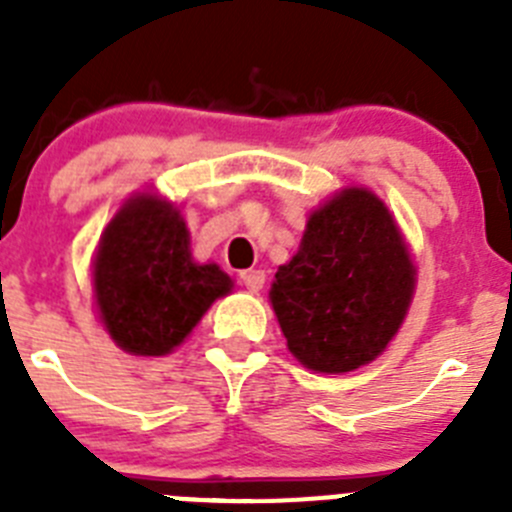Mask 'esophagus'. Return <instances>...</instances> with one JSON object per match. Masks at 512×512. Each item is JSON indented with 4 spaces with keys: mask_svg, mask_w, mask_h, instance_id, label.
Masks as SVG:
<instances>
[{
    "mask_svg": "<svg viewBox=\"0 0 512 512\" xmlns=\"http://www.w3.org/2000/svg\"><path fill=\"white\" fill-rule=\"evenodd\" d=\"M241 282L246 284L248 292H261L266 282V274L261 269H248L241 274Z\"/></svg>",
    "mask_w": 512,
    "mask_h": 512,
    "instance_id": "esophagus-1",
    "label": "esophagus"
}]
</instances>
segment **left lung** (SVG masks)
I'll use <instances>...</instances> for the list:
<instances>
[{"label": "left lung", "instance_id": "obj_1", "mask_svg": "<svg viewBox=\"0 0 512 512\" xmlns=\"http://www.w3.org/2000/svg\"><path fill=\"white\" fill-rule=\"evenodd\" d=\"M413 292L415 266L392 212L369 189L348 187L307 217L269 297L292 356L312 372L346 374L387 348Z\"/></svg>", "mask_w": 512, "mask_h": 512}]
</instances>
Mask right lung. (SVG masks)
I'll return each mask as SVG.
<instances>
[{"label": "right lung", "mask_w": 512, "mask_h": 512, "mask_svg": "<svg viewBox=\"0 0 512 512\" xmlns=\"http://www.w3.org/2000/svg\"><path fill=\"white\" fill-rule=\"evenodd\" d=\"M99 320L135 356L171 354L233 279L197 264L182 212L158 194H135L99 238L92 264Z\"/></svg>", "instance_id": "right-lung-1"}]
</instances>
